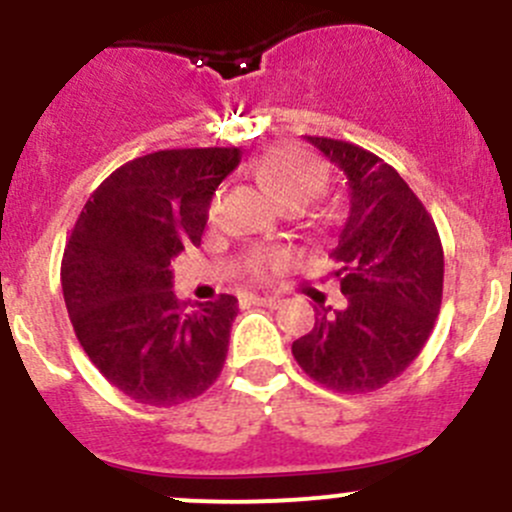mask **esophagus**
I'll list each match as a JSON object with an SVG mask.
<instances>
[{
  "label": "esophagus",
  "mask_w": 512,
  "mask_h": 512,
  "mask_svg": "<svg viewBox=\"0 0 512 512\" xmlns=\"http://www.w3.org/2000/svg\"><path fill=\"white\" fill-rule=\"evenodd\" d=\"M252 304H262V307H277L282 302L280 297H250Z\"/></svg>",
  "instance_id": "esophagus-1"
}]
</instances>
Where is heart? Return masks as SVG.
Segmentation results:
<instances>
[{
  "label": "heart",
  "mask_w": 512,
  "mask_h": 512,
  "mask_svg": "<svg viewBox=\"0 0 512 512\" xmlns=\"http://www.w3.org/2000/svg\"><path fill=\"white\" fill-rule=\"evenodd\" d=\"M252 173L285 208H307L329 185L327 168L312 153H307L299 146H292V143L272 146L265 153H260V158L252 163ZM218 213L220 193L210 203L208 218L215 220ZM287 262V250H280V247H257L247 257L245 270L255 280H270L272 275L285 270Z\"/></svg>",
  "instance_id": "heart-1"
}]
</instances>
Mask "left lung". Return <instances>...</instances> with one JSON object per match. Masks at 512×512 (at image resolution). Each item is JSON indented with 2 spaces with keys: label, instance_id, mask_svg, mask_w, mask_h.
<instances>
[{
  "label": "left lung",
  "instance_id": "obj_1",
  "mask_svg": "<svg viewBox=\"0 0 512 512\" xmlns=\"http://www.w3.org/2000/svg\"><path fill=\"white\" fill-rule=\"evenodd\" d=\"M304 138L347 175L349 213L329 255L347 307L319 304L292 354L317 384L369 394L404 374L431 337L443 297L441 237L389 163L354 143Z\"/></svg>",
  "mask_w": 512,
  "mask_h": 512
}]
</instances>
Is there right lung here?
I'll use <instances>...</instances> for the list:
<instances>
[{
	"instance_id": "right-lung-1",
	"label": "right lung",
	"mask_w": 512,
	"mask_h": 512,
	"mask_svg": "<svg viewBox=\"0 0 512 512\" xmlns=\"http://www.w3.org/2000/svg\"><path fill=\"white\" fill-rule=\"evenodd\" d=\"M240 148H175L131 160L94 190L71 230L61 287L91 364L138 404L198 399L220 376L237 299L185 304L170 262L200 245L215 188Z\"/></svg>"
}]
</instances>
